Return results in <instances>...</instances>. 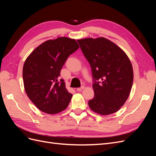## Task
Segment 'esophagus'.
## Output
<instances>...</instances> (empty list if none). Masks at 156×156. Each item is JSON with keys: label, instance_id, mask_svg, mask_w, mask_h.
<instances>
[{"label": "esophagus", "instance_id": "obj_1", "mask_svg": "<svg viewBox=\"0 0 156 156\" xmlns=\"http://www.w3.org/2000/svg\"><path fill=\"white\" fill-rule=\"evenodd\" d=\"M84 88V86H83V87H80V88H77V91H81L82 90H83Z\"/></svg>", "mask_w": 156, "mask_h": 156}]
</instances>
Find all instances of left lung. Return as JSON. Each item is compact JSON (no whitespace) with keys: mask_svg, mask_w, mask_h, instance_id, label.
<instances>
[{"mask_svg":"<svg viewBox=\"0 0 156 156\" xmlns=\"http://www.w3.org/2000/svg\"><path fill=\"white\" fill-rule=\"evenodd\" d=\"M92 69L95 95L88 101L94 112L111 115L128 98L133 81V70L125 52L105 37L77 40ZM100 80V82H96Z\"/></svg>","mask_w":156,"mask_h":156,"instance_id":"1","label":"left lung"}]
</instances>
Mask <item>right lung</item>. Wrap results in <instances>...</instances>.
<instances>
[{
  "instance_id": "obj_1",
  "label": "right lung",
  "mask_w": 156,
  "mask_h": 156,
  "mask_svg": "<svg viewBox=\"0 0 156 156\" xmlns=\"http://www.w3.org/2000/svg\"><path fill=\"white\" fill-rule=\"evenodd\" d=\"M79 48L75 39L59 37L44 41L25 60L23 68L25 90L41 111L57 114L68 106L72 94L63 79L58 82V77L68 56Z\"/></svg>"
}]
</instances>
